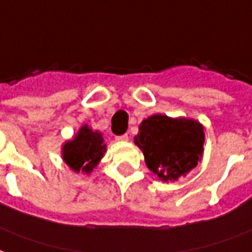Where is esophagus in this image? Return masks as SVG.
<instances>
[{
	"label": "esophagus",
	"mask_w": 252,
	"mask_h": 252,
	"mask_svg": "<svg viewBox=\"0 0 252 252\" xmlns=\"http://www.w3.org/2000/svg\"><path fill=\"white\" fill-rule=\"evenodd\" d=\"M116 140L117 141H126L128 140V135H120V136H116Z\"/></svg>",
	"instance_id": "obj_1"
}]
</instances>
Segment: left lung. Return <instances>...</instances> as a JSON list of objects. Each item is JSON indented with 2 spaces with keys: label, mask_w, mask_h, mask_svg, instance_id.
Returning <instances> with one entry per match:
<instances>
[{
  "label": "left lung",
  "mask_w": 252,
  "mask_h": 252,
  "mask_svg": "<svg viewBox=\"0 0 252 252\" xmlns=\"http://www.w3.org/2000/svg\"><path fill=\"white\" fill-rule=\"evenodd\" d=\"M203 129L192 119L154 115L143 120L135 144L143 151L147 167L168 183L186 176L202 160Z\"/></svg>",
  "instance_id": "left-lung-1"
}]
</instances>
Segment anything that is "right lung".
<instances>
[{"mask_svg": "<svg viewBox=\"0 0 252 252\" xmlns=\"http://www.w3.org/2000/svg\"><path fill=\"white\" fill-rule=\"evenodd\" d=\"M107 145L104 144L101 132L92 131L83 126L73 140L66 141L63 147V159L74 172H92L104 156Z\"/></svg>", "mask_w": 252, "mask_h": 252, "instance_id": "1", "label": "right lung"}]
</instances>
